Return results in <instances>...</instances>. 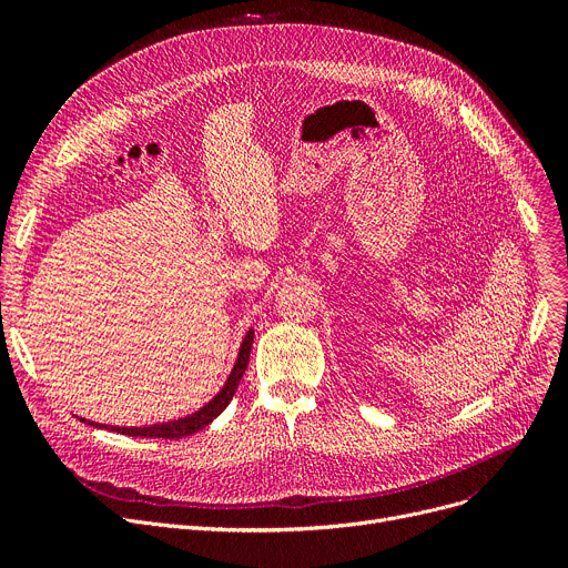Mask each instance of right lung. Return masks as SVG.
Listing matches in <instances>:
<instances>
[{
	"label": "right lung",
	"instance_id": "1",
	"mask_svg": "<svg viewBox=\"0 0 568 568\" xmlns=\"http://www.w3.org/2000/svg\"><path fill=\"white\" fill-rule=\"evenodd\" d=\"M251 347H253V329L246 334L244 343H242V349H239V359L225 382L223 389L209 400L202 409H197L195 414L191 416H184V419H176V422H168V424H154V426H144V428H116V426H99L94 422H87L82 419L84 424L89 426H99V428H108L112 433H122V435H129V437H163V439H179V437H189L197 430H202L204 426L212 424L216 416L227 407V403L232 400L234 392L239 382H242L246 368H248V359H251Z\"/></svg>",
	"mask_w": 568,
	"mask_h": 568
}]
</instances>
